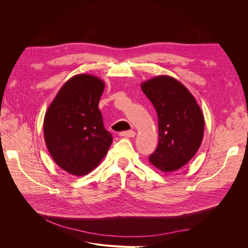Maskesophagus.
I'll use <instances>...</instances> for the list:
<instances>
[{"instance_id":"obj_1","label":"esophagus","mask_w":248,"mask_h":248,"mask_svg":"<svg viewBox=\"0 0 248 248\" xmlns=\"http://www.w3.org/2000/svg\"><path fill=\"white\" fill-rule=\"evenodd\" d=\"M136 131H123V132H120V136L124 137V138H134L136 137Z\"/></svg>"}]
</instances>
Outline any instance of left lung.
Returning a JSON list of instances; mask_svg holds the SVG:
<instances>
[{
	"label": "left lung",
	"instance_id": "left-lung-1",
	"mask_svg": "<svg viewBox=\"0 0 248 248\" xmlns=\"http://www.w3.org/2000/svg\"><path fill=\"white\" fill-rule=\"evenodd\" d=\"M158 117V146L149 156L152 166L164 172L184 167L196 155L204 137V116L193 95L169 76L140 84Z\"/></svg>",
	"mask_w": 248,
	"mask_h": 248
}]
</instances>
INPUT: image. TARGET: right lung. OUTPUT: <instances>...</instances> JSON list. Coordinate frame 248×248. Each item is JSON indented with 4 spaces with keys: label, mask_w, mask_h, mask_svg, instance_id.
<instances>
[{
    "label": "right lung",
    "mask_w": 248,
    "mask_h": 248,
    "mask_svg": "<svg viewBox=\"0 0 248 248\" xmlns=\"http://www.w3.org/2000/svg\"><path fill=\"white\" fill-rule=\"evenodd\" d=\"M104 87L91 74L74 76L59 90L44 116V140L51 158L73 176L97 168L111 145L98 108Z\"/></svg>",
    "instance_id": "add662e5"
}]
</instances>
